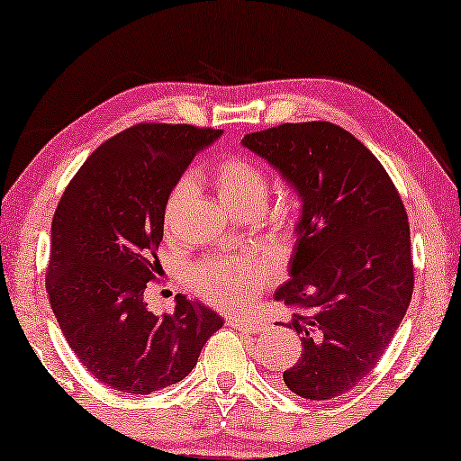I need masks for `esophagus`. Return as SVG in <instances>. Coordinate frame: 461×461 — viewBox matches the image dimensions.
Instances as JSON below:
<instances>
[{"mask_svg":"<svg viewBox=\"0 0 461 461\" xmlns=\"http://www.w3.org/2000/svg\"><path fill=\"white\" fill-rule=\"evenodd\" d=\"M230 327H235V330H241V331H248V333H258L262 331V323L260 321H254V319H241V317H230L226 321Z\"/></svg>","mask_w":461,"mask_h":461,"instance_id":"obj_1","label":"esophagus"}]
</instances>
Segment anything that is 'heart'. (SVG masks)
<instances>
[{
	"label": "heart",
	"mask_w": 461,
	"mask_h": 461,
	"mask_svg": "<svg viewBox=\"0 0 461 461\" xmlns=\"http://www.w3.org/2000/svg\"><path fill=\"white\" fill-rule=\"evenodd\" d=\"M207 180L220 201L229 210L243 213L260 212L268 197V176L248 157L224 155L207 167ZM188 194L186 182H178L166 199L163 226L169 230L176 222L182 203ZM285 220V218H283ZM273 275L270 264L256 254H239L232 258H216L201 262L193 270V287L201 298L218 308H241L249 304Z\"/></svg>",
	"instance_id": "b5f03b06"
}]
</instances>
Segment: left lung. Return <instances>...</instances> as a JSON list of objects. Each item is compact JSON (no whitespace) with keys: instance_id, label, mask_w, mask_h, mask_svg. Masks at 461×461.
I'll use <instances>...</instances> for the list:
<instances>
[{"instance_id":"1","label":"left lung","mask_w":461,"mask_h":461,"mask_svg":"<svg viewBox=\"0 0 461 461\" xmlns=\"http://www.w3.org/2000/svg\"><path fill=\"white\" fill-rule=\"evenodd\" d=\"M243 144L302 199L292 279L275 294L302 336L283 382L302 399H333L375 367L411 302L405 205L377 157L336 123H281Z\"/></svg>"}]
</instances>
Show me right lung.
Returning <instances> with one entry per match:
<instances>
[{
    "label": "right lung",
    "mask_w": 461,
    "mask_h": 461,
    "mask_svg": "<svg viewBox=\"0 0 461 461\" xmlns=\"http://www.w3.org/2000/svg\"><path fill=\"white\" fill-rule=\"evenodd\" d=\"M220 134L186 123L131 125L87 157L56 207L50 304L81 365L117 393L150 394L185 380L222 327L185 295L161 317L144 302L163 275L157 249L167 194Z\"/></svg>",
    "instance_id": "right-lung-1"
}]
</instances>
